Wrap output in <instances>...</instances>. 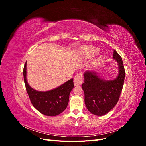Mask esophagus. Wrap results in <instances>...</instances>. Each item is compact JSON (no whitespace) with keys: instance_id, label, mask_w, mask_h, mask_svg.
Segmentation results:
<instances>
[{"instance_id":"1","label":"esophagus","mask_w":146,"mask_h":146,"mask_svg":"<svg viewBox=\"0 0 146 146\" xmlns=\"http://www.w3.org/2000/svg\"><path fill=\"white\" fill-rule=\"evenodd\" d=\"M74 83L75 86H80L83 83V74L78 73L74 78Z\"/></svg>"}]
</instances>
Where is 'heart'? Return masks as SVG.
I'll return each mask as SVG.
<instances>
[{
    "label": "heart",
    "mask_w": 146,
    "mask_h": 146,
    "mask_svg": "<svg viewBox=\"0 0 146 146\" xmlns=\"http://www.w3.org/2000/svg\"><path fill=\"white\" fill-rule=\"evenodd\" d=\"M84 52L87 57H92L98 54L99 50L97 48L92 47H86L83 49Z\"/></svg>",
    "instance_id": "b5f03b06"
}]
</instances>
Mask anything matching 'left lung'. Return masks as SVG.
Here are the masks:
<instances>
[{
	"label": "left lung",
	"instance_id": "left-lung-1",
	"mask_svg": "<svg viewBox=\"0 0 146 146\" xmlns=\"http://www.w3.org/2000/svg\"><path fill=\"white\" fill-rule=\"evenodd\" d=\"M113 58L119 63V75L113 80L100 79L93 72L84 74L85 82L82 88L85 103L89 111L96 116H103L115 106L120 98L124 82L125 72L121 56L114 50Z\"/></svg>",
	"mask_w": 146,
	"mask_h": 146
}]
</instances>
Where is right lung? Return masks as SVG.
I'll list each match as a JSON object with an SVG mask.
<instances>
[{"instance_id":"1","label":"right lung","mask_w":146,"mask_h":146,"mask_svg":"<svg viewBox=\"0 0 146 146\" xmlns=\"http://www.w3.org/2000/svg\"><path fill=\"white\" fill-rule=\"evenodd\" d=\"M24 80L31 103L38 111L48 116H55L64 111L69 102L70 91L74 86L73 79L48 91H38L31 88L26 79V63L23 69Z\"/></svg>"}]
</instances>
